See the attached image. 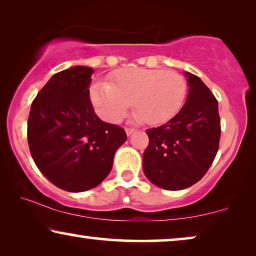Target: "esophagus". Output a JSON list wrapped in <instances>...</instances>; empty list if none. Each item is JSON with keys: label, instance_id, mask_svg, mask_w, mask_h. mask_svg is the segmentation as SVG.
Here are the masks:
<instances>
[{"label": "esophagus", "instance_id": "obj_1", "mask_svg": "<svg viewBox=\"0 0 256 256\" xmlns=\"http://www.w3.org/2000/svg\"><path fill=\"white\" fill-rule=\"evenodd\" d=\"M125 132H126V134H128V136H130L132 134L133 132H134V130L133 128H125Z\"/></svg>", "mask_w": 256, "mask_h": 256}]
</instances>
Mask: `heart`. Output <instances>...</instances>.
I'll list each match as a JSON object with an SVG mask.
<instances>
[{"mask_svg":"<svg viewBox=\"0 0 256 256\" xmlns=\"http://www.w3.org/2000/svg\"><path fill=\"white\" fill-rule=\"evenodd\" d=\"M186 78L174 70L130 68L114 74L110 84L96 82L90 88L96 112L109 123H118L130 106L132 120L160 124L174 117L184 103Z\"/></svg>","mask_w":256,"mask_h":256,"instance_id":"heart-1","label":"heart"}]
</instances>
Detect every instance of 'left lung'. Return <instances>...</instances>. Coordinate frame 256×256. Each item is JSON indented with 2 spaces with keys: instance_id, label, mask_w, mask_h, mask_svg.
Segmentation results:
<instances>
[{
  "instance_id": "8db88e82",
  "label": "left lung",
  "mask_w": 256,
  "mask_h": 256,
  "mask_svg": "<svg viewBox=\"0 0 256 256\" xmlns=\"http://www.w3.org/2000/svg\"><path fill=\"white\" fill-rule=\"evenodd\" d=\"M188 96L170 120L146 130L150 144L142 169L154 186L166 190L189 188L205 175L218 152V102L198 76L184 72Z\"/></svg>"
}]
</instances>
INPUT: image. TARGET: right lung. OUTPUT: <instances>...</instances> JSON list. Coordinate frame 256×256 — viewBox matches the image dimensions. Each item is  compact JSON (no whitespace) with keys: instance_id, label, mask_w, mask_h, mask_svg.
<instances>
[{"instance_id":"right-lung-1","label":"right lung","mask_w":256,"mask_h":256,"mask_svg":"<svg viewBox=\"0 0 256 256\" xmlns=\"http://www.w3.org/2000/svg\"><path fill=\"white\" fill-rule=\"evenodd\" d=\"M92 73V67L74 66L54 74L28 114L32 159L50 182L70 192L98 186L128 139L123 128L96 116L89 97Z\"/></svg>"}]
</instances>
